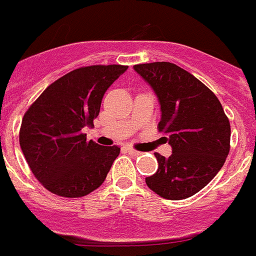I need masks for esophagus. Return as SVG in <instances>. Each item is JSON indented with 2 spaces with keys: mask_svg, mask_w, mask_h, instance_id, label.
Returning a JSON list of instances; mask_svg holds the SVG:
<instances>
[{
  "mask_svg": "<svg viewBox=\"0 0 256 256\" xmlns=\"http://www.w3.org/2000/svg\"><path fill=\"white\" fill-rule=\"evenodd\" d=\"M128 152L130 154V155H134V156H138V155H140V152H139V151H136V150H134V148H132V147H128Z\"/></svg>",
  "mask_w": 256,
  "mask_h": 256,
  "instance_id": "obj_1",
  "label": "esophagus"
}]
</instances>
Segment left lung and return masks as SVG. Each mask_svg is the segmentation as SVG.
<instances>
[{
	"label": "left lung",
	"mask_w": 256,
	"mask_h": 256,
	"mask_svg": "<svg viewBox=\"0 0 256 256\" xmlns=\"http://www.w3.org/2000/svg\"><path fill=\"white\" fill-rule=\"evenodd\" d=\"M135 72L156 94L159 132L172 147L170 158L155 154L159 167L146 178L150 189L167 200H184L208 186L230 150V122L221 102L198 78L168 62L136 64Z\"/></svg>",
	"instance_id": "left-lung-1"
}]
</instances>
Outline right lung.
Segmentation results:
<instances>
[{"label":"right lung","instance_id":"add662e5","mask_svg":"<svg viewBox=\"0 0 256 256\" xmlns=\"http://www.w3.org/2000/svg\"><path fill=\"white\" fill-rule=\"evenodd\" d=\"M126 66H90L64 74L46 88L24 116L20 144L34 176L50 192L82 197L98 188L120 147L86 140L104 94Z\"/></svg>","mask_w":256,"mask_h":256}]
</instances>
